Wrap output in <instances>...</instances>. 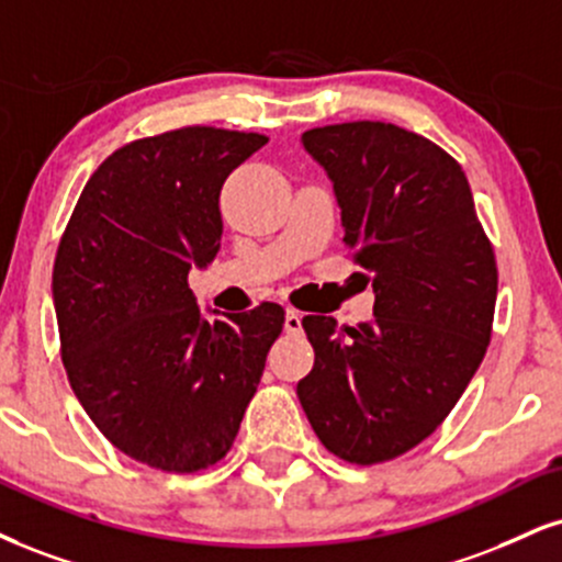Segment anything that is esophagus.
I'll return each mask as SVG.
<instances>
[{
	"label": "esophagus",
	"instance_id": "obj_1",
	"mask_svg": "<svg viewBox=\"0 0 562 562\" xmlns=\"http://www.w3.org/2000/svg\"><path fill=\"white\" fill-rule=\"evenodd\" d=\"M285 329L290 335H301L303 333V316L295 308L285 311Z\"/></svg>",
	"mask_w": 562,
	"mask_h": 562
}]
</instances>
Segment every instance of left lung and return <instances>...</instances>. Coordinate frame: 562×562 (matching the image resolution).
I'll list each match as a JSON object with an SVG mask.
<instances>
[{"mask_svg":"<svg viewBox=\"0 0 562 562\" xmlns=\"http://www.w3.org/2000/svg\"><path fill=\"white\" fill-rule=\"evenodd\" d=\"M301 144L333 180L374 319L340 335L333 316H303L316 358L299 401L337 458L392 461L448 418L482 363L495 251L461 165L424 135L361 120L314 127Z\"/></svg>","mask_w":562,"mask_h":562,"instance_id":"left-lung-1","label":"left lung"}]
</instances>
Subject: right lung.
Here are the masks:
<instances>
[{"mask_svg":"<svg viewBox=\"0 0 562 562\" xmlns=\"http://www.w3.org/2000/svg\"><path fill=\"white\" fill-rule=\"evenodd\" d=\"M263 144L201 125L133 140L91 175L59 240L67 380L101 435L151 469L193 474L227 456L285 324L277 303L206 319L188 288L220 251L227 175Z\"/></svg>","mask_w":562,"mask_h":562,"instance_id":"obj_1","label":"right lung"}]
</instances>
